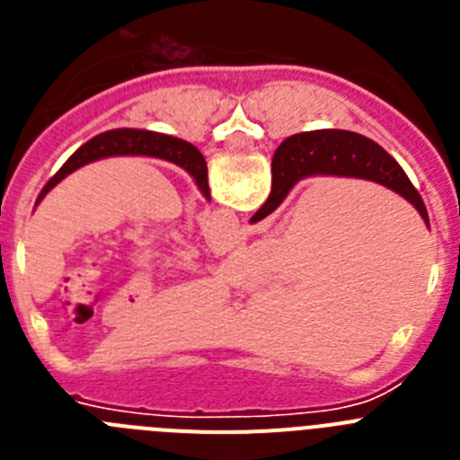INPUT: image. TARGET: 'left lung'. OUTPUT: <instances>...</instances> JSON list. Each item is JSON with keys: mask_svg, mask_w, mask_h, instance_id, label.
I'll return each mask as SVG.
<instances>
[{"mask_svg": "<svg viewBox=\"0 0 460 460\" xmlns=\"http://www.w3.org/2000/svg\"><path fill=\"white\" fill-rule=\"evenodd\" d=\"M110 156H152L161 158V161H168V164L180 165L181 170L190 174L198 184V189L202 190L207 200H211L209 195V184H207V164L205 156L200 154V149L193 147L190 142L181 140V137L165 136V133H154V131H142V128H115V131H105L101 136L92 137L89 142H84L78 152L68 158L62 168L52 174L48 184L40 189L39 198H36V205H39L52 189H55L64 177H68L71 172H75L83 165L93 164V161H101V158Z\"/></svg>", "mask_w": 460, "mask_h": 460, "instance_id": "obj_1", "label": "left lung"}]
</instances>
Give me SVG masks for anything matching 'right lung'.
Returning a JSON list of instances; mask_svg holds the SVG:
<instances>
[{
    "mask_svg": "<svg viewBox=\"0 0 460 460\" xmlns=\"http://www.w3.org/2000/svg\"><path fill=\"white\" fill-rule=\"evenodd\" d=\"M315 174L355 177V180H368L387 186L420 211V217L429 226V211H426L424 200L408 180L403 168L371 137L352 131H339V128L296 133L280 142L271 158V193L265 205L255 211L251 223L270 217L271 211L286 200V195L296 181L315 177Z\"/></svg>",
    "mask_w": 460,
    "mask_h": 460,
    "instance_id": "right-lung-1",
    "label": "right lung"
}]
</instances>
